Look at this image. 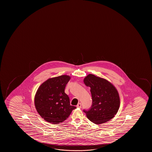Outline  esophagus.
<instances>
[{
  "instance_id": "34e87169",
  "label": "esophagus",
  "mask_w": 152,
  "mask_h": 152,
  "mask_svg": "<svg viewBox=\"0 0 152 152\" xmlns=\"http://www.w3.org/2000/svg\"><path fill=\"white\" fill-rule=\"evenodd\" d=\"M77 107H78V108H81V104L80 103H79L77 105Z\"/></svg>"
}]
</instances>
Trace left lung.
<instances>
[{
    "mask_svg": "<svg viewBox=\"0 0 152 152\" xmlns=\"http://www.w3.org/2000/svg\"><path fill=\"white\" fill-rule=\"evenodd\" d=\"M83 82L91 88L92 99L91 108L83 110L88 119L96 124L110 121L120 106V98L116 88L106 79L92 74L88 75Z\"/></svg>",
    "mask_w": 152,
    "mask_h": 152,
    "instance_id": "obj_1",
    "label": "left lung"
}]
</instances>
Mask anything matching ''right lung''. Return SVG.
<instances>
[{
	"instance_id": "right-lung-1",
	"label": "right lung",
	"mask_w": 152,
	"mask_h": 152,
	"mask_svg": "<svg viewBox=\"0 0 152 152\" xmlns=\"http://www.w3.org/2000/svg\"><path fill=\"white\" fill-rule=\"evenodd\" d=\"M71 79L68 75L49 78L42 83L36 93V109L45 121L58 124L65 121L73 110L69 96L65 93V86Z\"/></svg>"
}]
</instances>
